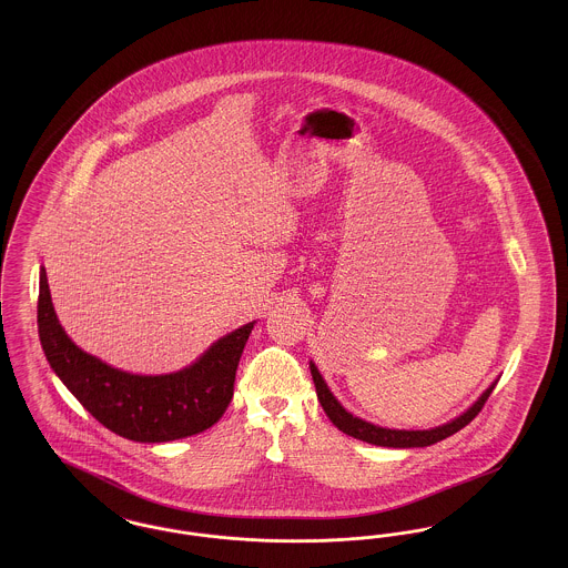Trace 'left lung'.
<instances>
[{
  "mask_svg": "<svg viewBox=\"0 0 568 568\" xmlns=\"http://www.w3.org/2000/svg\"><path fill=\"white\" fill-rule=\"evenodd\" d=\"M311 375L315 381V389H317V398L324 406L325 415L329 417V422L343 430L345 434H349L353 438H359L364 443H371V445H378V447H396V449H408V447H428L434 445L452 434L458 433L464 426H468L477 415L479 410L486 405L489 394L494 392L496 383H491L487 387L486 392L481 394V398L470 406L466 413H462L456 419H452L449 424H443L438 428H430V430H389V428H381L375 424H368L359 417H353L352 413H347L341 403L334 398V394L329 392V387L325 385L324 377L320 375L317 366L311 362Z\"/></svg>",
  "mask_w": 568,
  "mask_h": 568,
  "instance_id": "obj_1",
  "label": "left lung"
}]
</instances>
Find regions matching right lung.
<instances>
[{"mask_svg": "<svg viewBox=\"0 0 568 568\" xmlns=\"http://www.w3.org/2000/svg\"><path fill=\"white\" fill-rule=\"evenodd\" d=\"M253 324L219 338L191 366L170 375H132L77 347L54 315L44 266L40 268L38 334L44 355L102 426L135 443H165L215 426L234 396V378Z\"/></svg>", "mask_w": 568, "mask_h": 568, "instance_id": "add662e5", "label": "right lung"}]
</instances>
